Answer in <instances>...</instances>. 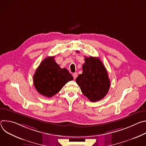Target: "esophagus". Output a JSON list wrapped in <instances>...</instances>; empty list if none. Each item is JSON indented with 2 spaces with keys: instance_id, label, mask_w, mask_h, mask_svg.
<instances>
[{
  "instance_id": "1",
  "label": "esophagus",
  "mask_w": 146,
  "mask_h": 146,
  "mask_svg": "<svg viewBox=\"0 0 146 146\" xmlns=\"http://www.w3.org/2000/svg\"><path fill=\"white\" fill-rule=\"evenodd\" d=\"M77 76H78V74H77V73H73V77H74V79H76V78H77Z\"/></svg>"
}]
</instances>
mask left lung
<instances>
[{"label": "left lung", "instance_id": "1", "mask_svg": "<svg viewBox=\"0 0 146 146\" xmlns=\"http://www.w3.org/2000/svg\"><path fill=\"white\" fill-rule=\"evenodd\" d=\"M84 60L82 73L77 77L76 82L82 93L90 101L97 102L108 94L110 81L107 70L99 58L90 56Z\"/></svg>", "mask_w": 146, "mask_h": 146}]
</instances>
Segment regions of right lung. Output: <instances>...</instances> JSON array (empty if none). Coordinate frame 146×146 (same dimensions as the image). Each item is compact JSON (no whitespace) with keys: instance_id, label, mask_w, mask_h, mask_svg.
<instances>
[{"instance_id":"add662e5","label":"right lung","mask_w":146,"mask_h":146,"mask_svg":"<svg viewBox=\"0 0 146 146\" xmlns=\"http://www.w3.org/2000/svg\"><path fill=\"white\" fill-rule=\"evenodd\" d=\"M72 80V75L66 68H60L54 56H48L37 68L33 76V84L39 94L51 98Z\"/></svg>"}]
</instances>
